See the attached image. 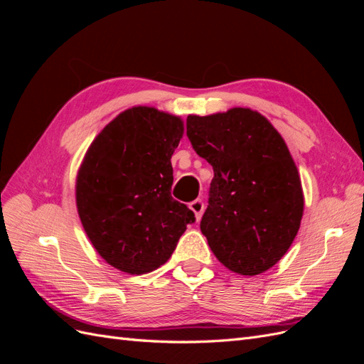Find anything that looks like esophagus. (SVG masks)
Instances as JSON below:
<instances>
[{"instance_id": "esophagus-1", "label": "esophagus", "mask_w": 364, "mask_h": 364, "mask_svg": "<svg viewBox=\"0 0 364 364\" xmlns=\"http://www.w3.org/2000/svg\"><path fill=\"white\" fill-rule=\"evenodd\" d=\"M190 209L194 213V217L197 222L202 218V214H203V209H205V205L202 202V199H196L194 202L190 203Z\"/></svg>"}]
</instances>
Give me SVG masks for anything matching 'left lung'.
Here are the masks:
<instances>
[{
    "label": "left lung",
    "mask_w": 364,
    "mask_h": 364,
    "mask_svg": "<svg viewBox=\"0 0 364 364\" xmlns=\"http://www.w3.org/2000/svg\"><path fill=\"white\" fill-rule=\"evenodd\" d=\"M186 135L214 170L200 230L215 258L245 277L269 270L290 249L304 214L299 171L284 138L249 107L188 115Z\"/></svg>",
    "instance_id": "1"
}]
</instances>
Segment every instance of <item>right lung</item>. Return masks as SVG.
Masks as SVG:
<instances>
[{"instance_id":"right-lung-1","label":"right lung","mask_w":364,"mask_h":364,"mask_svg":"<svg viewBox=\"0 0 364 364\" xmlns=\"http://www.w3.org/2000/svg\"><path fill=\"white\" fill-rule=\"evenodd\" d=\"M183 121L149 106L117 115L87 149L75 179L85 232L107 264L144 274L168 261L194 213L171 197V155Z\"/></svg>"}]
</instances>
